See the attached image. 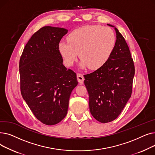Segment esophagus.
I'll return each mask as SVG.
<instances>
[{
	"label": "esophagus",
	"mask_w": 155,
	"mask_h": 155,
	"mask_svg": "<svg viewBox=\"0 0 155 155\" xmlns=\"http://www.w3.org/2000/svg\"><path fill=\"white\" fill-rule=\"evenodd\" d=\"M77 77L78 82L80 84H83L84 80V75L82 74V73H78L77 74Z\"/></svg>",
	"instance_id": "esophagus-1"
}]
</instances>
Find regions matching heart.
Segmentation results:
<instances>
[{
	"label": "heart",
	"instance_id": "obj_1",
	"mask_svg": "<svg viewBox=\"0 0 155 155\" xmlns=\"http://www.w3.org/2000/svg\"><path fill=\"white\" fill-rule=\"evenodd\" d=\"M68 41L59 43V51L67 66H71L78 56L80 67L95 69L107 60L115 45L116 38L109 27L99 25L84 26L71 31Z\"/></svg>",
	"mask_w": 155,
	"mask_h": 155
}]
</instances>
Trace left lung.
<instances>
[{"mask_svg": "<svg viewBox=\"0 0 155 155\" xmlns=\"http://www.w3.org/2000/svg\"><path fill=\"white\" fill-rule=\"evenodd\" d=\"M115 30L117 39L108 60L99 69L84 75L91 113L102 123L116 119L123 110L131 96L135 73L126 40Z\"/></svg>", "mask_w": 155, "mask_h": 155, "instance_id": "obj_1", "label": "left lung"}]
</instances>
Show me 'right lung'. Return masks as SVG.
I'll return each mask as SVG.
<instances>
[{"mask_svg":"<svg viewBox=\"0 0 155 155\" xmlns=\"http://www.w3.org/2000/svg\"><path fill=\"white\" fill-rule=\"evenodd\" d=\"M68 30L45 26L32 35L19 61L21 95L35 117L54 125L66 116L77 74L65 67L58 45Z\"/></svg>","mask_w":155,"mask_h":155,"instance_id":"right-lung-1","label":"right lung"}]
</instances>
